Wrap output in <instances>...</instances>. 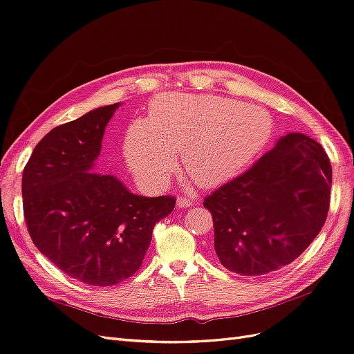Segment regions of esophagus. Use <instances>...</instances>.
<instances>
[{
	"mask_svg": "<svg viewBox=\"0 0 354 354\" xmlns=\"http://www.w3.org/2000/svg\"><path fill=\"white\" fill-rule=\"evenodd\" d=\"M194 205V199H190L187 196H181L177 199V207L178 208H189Z\"/></svg>",
	"mask_w": 354,
	"mask_h": 354,
	"instance_id": "34e87169",
	"label": "esophagus"
}]
</instances>
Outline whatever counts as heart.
Returning <instances> with one entry per match:
<instances>
[{
    "label": "heart",
    "mask_w": 354,
    "mask_h": 354,
    "mask_svg": "<svg viewBox=\"0 0 354 354\" xmlns=\"http://www.w3.org/2000/svg\"><path fill=\"white\" fill-rule=\"evenodd\" d=\"M270 115L221 95L165 94L149 108L146 124L124 137V155L142 183L165 187L181 152L186 174L201 187L223 183L246 167L270 140Z\"/></svg>",
    "instance_id": "obj_1"
}]
</instances>
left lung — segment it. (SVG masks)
<instances>
[{
    "label": "left lung",
    "instance_id": "left-lung-1",
    "mask_svg": "<svg viewBox=\"0 0 354 354\" xmlns=\"http://www.w3.org/2000/svg\"><path fill=\"white\" fill-rule=\"evenodd\" d=\"M330 185L322 146L301 133L282 137L250 169L203 199L220 263L242 276L292 263L324 227Z\"/></svg>",
    "mask_w": 354,
    "mask_h": 354
}]
</instances>
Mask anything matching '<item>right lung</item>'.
Returning a JSON list of instances; mask_svg holds the SVG:
<instances>
[{
    "label": "right lung",
    "instance_id": "1",
    "mask_svg": "<svg viewBox=\"0 0 354 354\" xmlns=\"http://www.w3.org/2000/svg\"><path fill=\"white\" fill-rule=\"evenodd\" d=\"M118 106L53 128L22 177L30 239L62 272L93 286L116 285L140 269L155 224L176 207L174 196H138L116 177L91 173Z\"/></svg>",
    "mask_w": 354,
    "mask_h": 354
}]
</instances>
